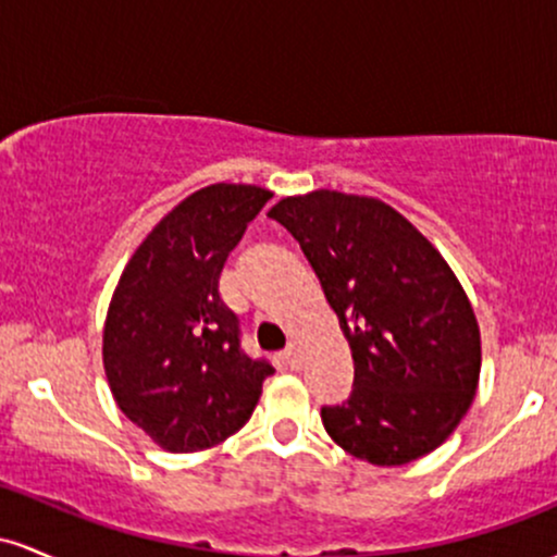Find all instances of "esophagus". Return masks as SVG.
<instances>
[{
    "instance_id": "34e87169",
    "label": "esophagus",
    "mask_w": 557,
    "mask_h": 557,
    "mask_svg": "<svg viewBox=\"0 0 557 557\" xmlns=\"http://www.w3.org/2000/svg\"><path fill=\"white\" fill-rule=\"evenodd\" d=\"M286 362H289L292 368H302V355H299V345L297 342H289V345H286Z\"/></svg>"
}]
</instances>
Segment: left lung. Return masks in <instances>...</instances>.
Masks as SVG:
<instances>
[{"mask_svg": "<svg viewBox=\"0 0 557 557\" xmlns=\"http://www.w3.org/2000/svg\"><path fill=\"white\" fill-rule=\"evenodd\" d=\"M268 215L299 242L352 349V395L321 408L331 440L373 466L440 447L471 408L481 371L476 315L447 260L373 197L318 189Z\"/></svg>", "mask_w": 557, "mask_h": 557, "instance_id": "8db88e82", "label": "left lung"}]
</instances>
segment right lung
<instances>
[{
    "label": "right lung",
    "instance_id": "1",
    "mask_svg": "<svg viewBox=\"0 0 557 557\" xmlns=\"http://www.w3.org/2000/svg\"><path fill=\"white\" fill-rule=\"evenodd\" d=\"M271 197L252 184L205 186L149 231L117 281L104 373L123 416L162 449L221 445L273 373L242 349L239 318L218 292L228 252Z\"/></svg>",
    "mask_w": 557,
    "mask_h": 557
}]
</instances>
